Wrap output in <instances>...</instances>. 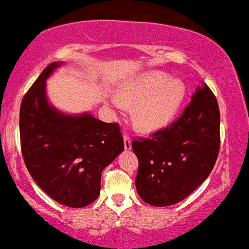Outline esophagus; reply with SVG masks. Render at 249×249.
<instances>
[{"label":"esophagus","instance_id":"34e87169","mask_svg":"<svg viewBox=\"0 0 249 249\" xmlns=\"http://www.w3.org/2000/svg\"><path fill=\"white\" fill-rule=\"evenodd\" d=\"M124 148L125 150H130L132 148V140H130V138L128 137L127 134H124Z\"/></svg>","mask_w":249,"mask_h":249}]
</instances>
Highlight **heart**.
<instances>
[{"label":"heart","mask_w":249,"mask_h":249,"mask_svg":"<svg viewBox=\"0 0 249 249\" xmlns=\"http://www.w3.org/2000/svg\"><path fill=\"white\" fill-rule=\"evenodd\" d=\"M184 85L178 79H168L162 73H147L138 76L129 85L122 87L119 98H112L115 107L124 104H139L137 124L146 132L160 129L174 119L183 102Z\"/></svg>","instance_id":"heart-1"}]
</instances>
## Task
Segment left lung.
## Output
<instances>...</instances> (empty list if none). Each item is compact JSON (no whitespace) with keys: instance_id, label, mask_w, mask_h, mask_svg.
<instances>
[{"instance_id":"obj_1","label":"left lung","mask_w":249,"mask_h":249,"mask_svg":"<svg viewBox=\"0 0 249 249\" xmlns=\"http://www.w3.org/2000/svg\"><path fill=\"white\" fill-rule=\"evenodd\" d=\"M219 122L216 97L202 83L175 122L148 139L134 140L140 198L152 206H169L193 193L216 164Z\"/></svg>"}]
</instances>
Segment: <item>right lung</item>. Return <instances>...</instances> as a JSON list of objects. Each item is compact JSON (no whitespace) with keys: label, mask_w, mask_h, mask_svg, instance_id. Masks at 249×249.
<instances>
[{"label":"right lung","mask_w":249,"mask_h":249,"mask_svg":"<svg viewBox=\"0 0 249 249\" xmlns=\"http://www.w3.org/2000/svg\"><path fill=\"white\" fill-rule=\"evenodd\" d=\"M61 65L50 63L22 98L20 142L36 183L55 201L78 209L98 198L102 171L124 145L117 124L89 112L66 115L49 103L45 81Z\"/></svg>","instance_id":"obj_1"}]
</instances>
